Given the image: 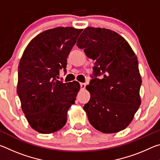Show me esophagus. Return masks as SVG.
<instances>
[{"instance_id": "esophagus-1", "label": "esophagus", "mask_w": 160, "mask_h": 160, "mask_svg": "<svg viewBox=\"0 0 160 160\" xmlns=\"http://www.w3.org/2000/svg\"><path fill=\"white\" fill-rule=\"evenodd\" d=\"M80 87H81V88H82V89H85V87H86V84L85 83L81 82V83H80Z\"/></svg>"}]
</instances>
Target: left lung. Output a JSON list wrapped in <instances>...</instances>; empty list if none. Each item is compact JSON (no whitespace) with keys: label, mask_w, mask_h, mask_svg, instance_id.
<instances>
[{"label":"left lung","mask_w":160,"mask_h":160,"mask_svg":"<svg viewBox=\"0 0 160 160\" xmlns=\"http://www.w3.org/2000/svg\"><path fill=\"white\" fill-rule=\"evenodd\" d=\"M88 58L95 61L94 78L86 87L90 99L83 109L94 128L104 133L125 129L133 119L141 100L138 61L126 40L104 28H87L77 42Z\"/></svg>","instance_id":"8db88e82"}]
</instances>
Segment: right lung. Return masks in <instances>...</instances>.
I'll use <instances>...</instances> for the list:
<instances>
[{
    "label": "right lung",
    "mask_w": 160,
    "mask_h": 160,
    "mask_svg": "<svg viewBox=\"0 0 160 160\" xmlns=\"http://www.w3.org/2000/svg\"><path fill=\"white\" fill-rule=\"evenodd\" d=\"M82 29L59 27L48 29L29 43L18 66L17 92L22 110L35 131L52 133L66 125L67 112L80 86L56 77L66 68L67 58Z\"/></svg>",
    "instance_id": "obj_1"
}]
</instances>
